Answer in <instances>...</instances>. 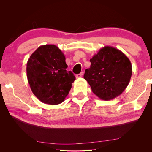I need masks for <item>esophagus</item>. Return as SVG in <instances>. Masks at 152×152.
Wrapping results in <instances>:
<instances>
[{
  "instance_id": "obj_1",
  "label": "esophagus",
  "mask_w": 152,
  "mask_h": 152,
  "mask_svg": "<svg viewBox=\"0 0 152 152\" xmlns=\"http://www.w3.org/2000/svg\"><path fill=\"white\" fill-rule=\"evenodd\" d=\"M83 74H84V72H81L80 74H77V75L76 76V78H81V77H82V76H83Z\"/></svg>"
}]
</instances>
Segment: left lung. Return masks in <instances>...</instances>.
I'll list each match as a JSON object with an SVG mask.
<instances>
[{
	"label": "left lung",
	"instance_id": "1",
	"mask_svg": "<svg viewBox=\"0 0 152 152\" xmlns=\"http://www.w3.org/2000/svg\"><path fill=\"white\" fill-rule=\"evenodd\" d=\"M91 65L86 69L84 78L92 91L104 101H109L122 93L129 83L132 66L121 51L104 46L92 57Z\"/></svg>",
	"mask_w": 152,
	"mask_h": 152
}]
</instances>
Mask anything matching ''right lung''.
Listing matches in <instances>:
<instances>
[{
  "label": "right lung",
  "mask_w": 152,
  "mask_h": 152,
  "mask_svg": "<svg viewBox=\"0 0 152 152\" xmlns=\"http://www.w3.org/2000/svg\"><path fill=\"white\" fill-rule=\"evenodd\" d=\"M66 58L55 45L39 46L27 63V76L33 93L43 103L55 105L62 102L76 80L67 72Z\"/></svg>",
  "instance_id": "right-lung-1"
}]
</instances>
